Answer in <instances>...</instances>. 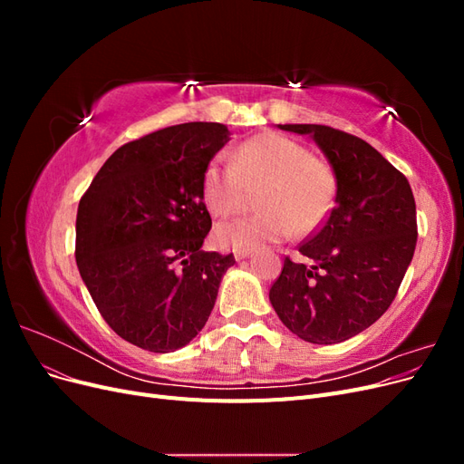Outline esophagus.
Returning a JSON list of instances; mask_svg holds the SVG:
<instances>
[{
  "label": "esophagus",
  "mask_w": 464,
  "mask_h": 464,
  "mask_svg": "<svg viewBox=\"0 0 464 464\" xmlns=\"http://www.w3.org/2000/svg\"><path fill=\"white\" fill-rule=\"evenodd\" d=\"M251 256H254V249H237V251H234V259H236V261L247 259V257H251Z\"/></svg>",
  "instance_id": "1"
}]
</instances>
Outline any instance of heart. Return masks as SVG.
<instances>
[{
  "label": "heart",
  "mask_w": 464,
  "mask_h": 464,
  "mask_svg": "<svg viewBox=\"0 0 464 464\" xmlns=\"http://www.w3.org/2000/svg\"><path fill=\"white\" fill-rule=\"evenodd\" d=\"M232 160L215 159L205 168L207 208L215 217L234 215L244 205L246 188L263 186L257 198L263 210L220 222L213 234L218 247L257 249L294 232L312 234L329 217L336 191L333 168L294 139L259 133L237 145Z\"/></svg>",
  "instance_id": "obj_1"
}]
</instances>
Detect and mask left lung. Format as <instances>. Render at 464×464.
I'll return each instance as SVG.
<instances>
[{
    "label": "left lung",
    "mask_w": 464,
    "mask_h": 464,
    "mask_svg": "<svg viewBox=\"0 0 464 464\" xmlns=\"http://www.w3.org/2000/svg\"><path fill=\"white\" fill-rule=\"evenodd\" d=\"M278 128L314 139L336 193L325 224L300 246L314 263L286 257L269 300L305 343L336 344L373 325L395 300L416 247L414 195L409 179L360 137L315 123Z\"/></svg>",
    "instance_id": "1"
}]
</instances>
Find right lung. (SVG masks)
<instances>
[{"instance_id":"add662e5","label":"right lung","mask_w":464,"mask_h":464,"mask_svg":"<svg viewBox=\"0 0 464 464\" xmlns=\"http://www.w3.org/2000/svg\"><path fill=\"white\" fill-rule=\"evenodd\" d=\"M228 141L227 125L213 121L149 133L111 154L79 203L82 283L108 325L149 353L195 339L236 263L201 249L213 224L203 174Z\"/></svg>"}]
</instances>
